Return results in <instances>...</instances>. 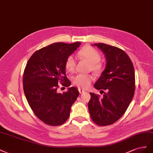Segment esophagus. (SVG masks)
I'll return each mask as SVG.
<instances>
[{
  "label": "esophagus",
  "instance_id": "34e87169",
  "mask_svg": "<svg viewBox=\"0 0 153 153\" xmlns=\"http://www.w3.org/2000/svg\"><path fill=\"white\" fill-rule=\"evenodd\" d=\"M78 90H79V94H82V93L85 92V90H82V89H81V88H78Z\"/></svg>",
  "mask_w": 153,
  "mask_h": 153
}]
</instances>
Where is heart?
Masks as SVG:
<instances>
[{"label":"heart","instance_id":"b5f03b06","mask_svg":"<svg viewBox=\"0 0 153 153\" xmlns=\"http://www.w3.org/2000/svg\"><path fill=\"white\" fill-rule=\"evenodd\" d=\"M79 54L82 58H85L91 64V71L96 73H99L102 71V65L99 63L101 57L97 51L93 47L86 45L79 52ZM76 59L74 56L71 55L67 58L65 62V67L69 72H73L76 67ZM93 77L88 74H77L72 79L73 83L79 88H86L90 86Z\"/></svg>","mask_w":153,"mask_h":153}]
</instances>
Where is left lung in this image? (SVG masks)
Listing matches in <instances>:
<instances>
[{
    "label": "left lung",
    "mask_w": 153,
    "mask_h": 153,
    "mask_svg": "<svg viewBox=\"0 0 153 153\" xmlns=\"http://www.w3.org/2000/svg\"><path fill=\"white\" fill-rule=\"evenodd\" d=\"M92 45L101 49L106 59V68L94 86L97 90H106L107 92L102 98L90 93L88 110L95 124L108 126L124 115L132 101L135 90L134 70L128 54L119 48L102 43Z\"/></svg>",
    "instance_id": "left-lung-1"
}]
</instances>
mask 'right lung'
Masks as SVG:
<instances>
[{
	"instance_id": "right-lung-1",
	"label": "right lung",
	"mask_w": 153,
	"mask_h": 153,
	"mask_svg": "<svg viewBox=\"0 0 153 153\" xmlns=\"http://www.w3.org/2000/svg\"><path fill=\"white\" fill-rule=\"evenodd\" d=\"M81 44L79 42L52 43L34 52L26 65L23 76L25 97L34 114L47 124H63L79 96L76 87L68 88L63 94L57 88L58 82L71 86L65 74V62Z\"/></svg>"
}]
</instances>
